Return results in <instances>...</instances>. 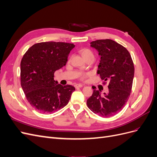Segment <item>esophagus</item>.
Here are the masks:
<instances>
[{
	"instance_id": "obj_1",
	"label": "esophagus",
	"mask_w": 157,
	"mask_h": 157,
	"mask_svg": "<svg viewBox=\"0 0 157 157\" xmlns=\"http://www.w3.org/2000/svg\"><path fill=\"white\" fill-rule=\"evenodd\" d=\"M84 86V85L82 84H77L75 85V87L76 88H81V87H82Z\"/></svg>"
}]
</instances>
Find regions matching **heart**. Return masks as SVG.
<instances>
[{
	"instance_id": "1",
	"label": "heart",
	"mask_w": 157,
	"mask_h": 157,
	"mask_svg": "<svg viewBox=\"0 0 157 157\" xmlns=\"http://www.w3.org/2000/svg\"><path fill=\"white\" fill-rule=\"evenodd\" d=\"M80 54H81V56H82V58L85 59V60H87L89 58H94V53L92 52V50H90V49L88 48H82L81 50H80L79 51ZM89 74H84L81 76V78L84 79L86 78L87 76Z\"/></svg>"
}]
</instances>
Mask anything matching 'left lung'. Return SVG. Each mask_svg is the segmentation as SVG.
I'll use <instances>...</instances> for the list:
<instances>
[{"label":"left lung","instance_id":"obj_1","mask_svg":"<svg viewBox=\"0 0 157 157\" xmlns=\"http://www.w3.org/2000/svg\"><path fill=\"white\" fill-rule=\"evenodd\" d=\"M100 56L98 74L104 84L109 83V92L101 95L94 90L87 100L88 108L102 117H110L120 112L130 97L134 76V66L126 48L111 39L90 42Z\"/></svg>","mask_w":157,"mask_h":157}]
</instances>
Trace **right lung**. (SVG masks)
<instances>
[{
    "label": "right lung",
    "mask_w": 157,
    "mask_h": 157,
    "mask_svg": "<svg viewBox=\"0 0 157 157\" xmlns=\"http://www.w3.org/2000/svg\"><path fill=\"white\" fill-rule=\"evenodd\" d=\"M75 46L66 42H44L33 45L21 61V85L27 101L40 113H50L67 105L75 90L54 79V73L67 63Z\"/></svg>",
    "instance_id": "right-lung-1"
}]
</instances>
